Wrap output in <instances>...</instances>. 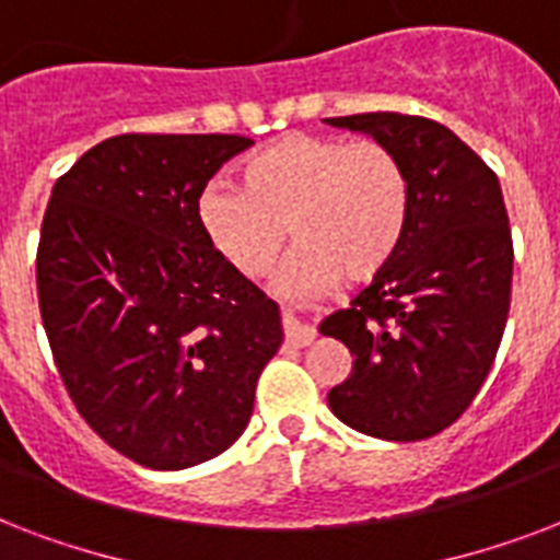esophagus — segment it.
Masks as SVG:
<instances>
[{"label": "esophagus", "mask_w": 560, "mask_h": 560, "mask_svg": "<svg viewBox=\"0 0 560 560\" xmlns=\"http://www.w3.org/2000/svg\"><path fill=\"white\" fill-rule=\"evenodd\" d=\"M284 337H288L290 346H296V349H305V346H311V342H314L316 331L305 323V319H302V316L296 314V311L284 307Z\"/></svg>", "instance_id": "obj_1"}]
</instances>
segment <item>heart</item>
<instances>
[{"label":"heart","mask_w":560,"mask_h":560,"mask_svg":"<svg viewBox=\"0 0 560 560\" xmlns=\"http://www.w3.org/2000/svg\"><path fill=\"white\" fill-rule=\"evenodd\" d=\"M241 174L244 186L211 179L197 218L211 246L249 279L272 270L288 235L299 246L279 288L296 296L334 288L342 272L372 279L404 241L409 179L386 144L290 133L253 153Z\"/></svg>","instance_id":"b5f03b06"}]
</instances>
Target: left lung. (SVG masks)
<instances>
[{"instance_id":"obj_1","label":"left lung","mask_w":560,"mask_h":560,"mask_svg":"<svg viewBox=\"0 0 560 560\" xmlns=\"http://www.w3.org/2000/svg\"><path fill=\"white\" fill-rule=\"evenodd\" d=\"M372 136L407 171L409 218L398 253L319 334L351 351L328 392L342 424L386 442L442 433L491 372L512 302V229L500 179L439 121L400 113L325 118Z\"/></svg>"}]
</instances>
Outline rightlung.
Returning <instances> with one entry per match:
<instances>
[{
	"label": "right lung",
	"instance_id": "right-lung-1",
	"mask_svg": "<svg viewBox=\"0 0 560 560\" xmlns=\"http://www.w3.org/2000/svg\"><path fill=\"white\" fill-rule=\"evenodd\" d=\"M244 136L125 133L51 188L37 296L57 372L95 433L153 470L244 433L281 349L279 305L211 246L197 202Z\"/></svg>",
	"mask_w": 560,
	"mask_h": 560
}]
</instances>
